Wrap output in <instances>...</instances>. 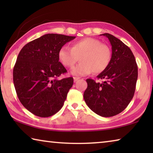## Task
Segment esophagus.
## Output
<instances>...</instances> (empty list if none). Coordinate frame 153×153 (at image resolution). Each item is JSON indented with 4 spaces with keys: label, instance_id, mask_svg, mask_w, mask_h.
I'll return each mask as SVG.
<instances>
[{
    "label": "esophagus",
    "instance_id": "1",
    "mask_svg": "<svg viewBox=\"0 0 153 153\" xmlns=\"http://www.w3.org/2000/svg\"><path fill=\"white\" fill-rule=\"evenodd\" d=\"M79 79V77H74V82H77V80H78Z\"/></svg>",
    "mask_w": 153,
    "mask_h": 153
}]
</instances>
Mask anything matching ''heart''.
<instances>
[{
    "instance_id": "heart-1",
    "label": "heart",
    "mask_w": 153,
    "mask_h": 153,
    "mask_svg": "<svg viewBox=\"0 0 153 153\" xmlns=\"http://www.w3.org/2000/svg\"><path fill=\"white\" fill-rule=\"evenodd\" d=\"M58 57L63 65L71 67L79 60L81 63L71 69L75 76H86L93 72L104 71L111 61L112 52L107 45L93 38H84L72 44L69 48L63 46L59 49Z\"/></svg>"
}]
</instances>
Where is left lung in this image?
Instances as JSON below:
<instances>
[{
    "mask_svg": "<svg viewBox=\"0 0 153 153\" xmlns=\"http://www.w3.org/2000/svg\"><path fill=\"white\" fill-rule=\"evenodd\" d=\"M107 36L112 46L109 65L97 76L102 82L87 79L84 93L86 105L102 117H112L125 109L132 99L138 79V66L132 52L128 46L110 33Z\"/></svg>",
    "mask_w": 153,
    "mask_h": 153,
    "instance_id": "obj_1",
    "label": "left lung"
}]
</instances>
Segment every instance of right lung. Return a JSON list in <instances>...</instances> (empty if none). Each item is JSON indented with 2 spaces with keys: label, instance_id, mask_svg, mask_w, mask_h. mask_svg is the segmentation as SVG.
<instances>
[{
  "label": "right lung",
  "instance_id": "right-lung-1",
  "mask_svg": "<svg viewBox=\"0 0 153 153\" xmlns=\"http://www.w3.org/2000/svg\"><path fill=\"white\" fill-rule=\"evenodd\" d=\"M75 38L47 33L20 51L13 72L14 86L21 103L33 115L51 117L63 106L74 78L57 79L67 72L59 61L58 52Z\"/></svg>",
  "mask_w": 153,
  "mask_h": 153
}]
</instances>
